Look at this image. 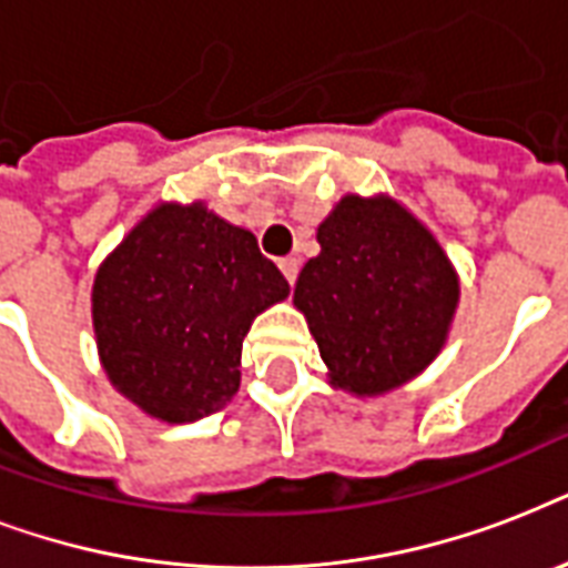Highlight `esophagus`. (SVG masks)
Returning <instances> with one entry per match:
<instances>
[{
  "mask_svg": "<svg viewBox=\"0 0 568 568\" xmlns=\"http://www.w3.org/2000/svg\"><path fill=\"white\" fill-rule=\"evenodd\" d=\"M280 271L285 274L288 285H294V280H297V271H301V258H294V256L280 258Z\"/></svg>",
  "mask_w": 568,
  "mask_h": 568,
  "instance_id": "1",
  "label": "esophagus"
}]
</instances>
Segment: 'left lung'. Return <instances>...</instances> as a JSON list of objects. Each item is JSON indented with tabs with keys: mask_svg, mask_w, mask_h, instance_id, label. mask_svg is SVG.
<instances>
[{
	"mask_svg": "<svg viewBox=\"0 0 568 568\" xmlns=\"http://www.w3.org/2000/svg\"><path fill=\"white\" fill-rule=\"evenodd\" d=\"M294 306L306 315L329 383L372 397L404 386L439 356L457 312L454 265L392 196L347 194L318 226Z\"/></svg>",
	"mask_w": 568,
	"mask_h": 568,
	"instance_id": "left-lung-1",
	"label": "left lung"
}]
</instances>
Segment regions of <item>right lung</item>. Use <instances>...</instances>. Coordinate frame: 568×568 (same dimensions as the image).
<instances>
[{
    "label": "right lung",
    "instance_id": "right-lung-1",
    "mask_svg": "<svg viewBox=\"0 0 568 568\" xmlns=\"http://www.w3.org/2000/svg\"><path fill=\"white\" fill-rule=\"evenodd\" d=\"M288 297L253 232L203 203H159L97 271L93 333L111 386L159 422L217 413L258 312Z\"/></svg>",
    "mask_w": 568,
    "mask_h": 568
}]
</instances>
